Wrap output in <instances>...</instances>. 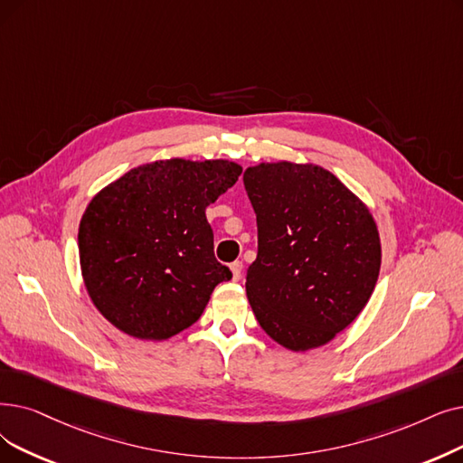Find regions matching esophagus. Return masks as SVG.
Here are the masks:
<instances>
[{
  "label": "esophagus",
  "mask_w": 463,
  "mask_h": 463,
  "mask_svg": "<svg viewBox=\"0 0 463 463\" xmlns=\"http://www.w3.org/2000/svg\"><path fill=\"white\" fill-rule=\"evenodd\" d=\"M229 269H231V272H232V279L238 281L240 276H242V263H240V260H234V263H231Z\"/></svg>",
  "instance_id": "obj_1"
}]
</instances>
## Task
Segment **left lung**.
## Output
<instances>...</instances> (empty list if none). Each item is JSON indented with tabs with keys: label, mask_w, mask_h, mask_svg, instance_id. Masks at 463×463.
Here are the masks:
<instances>
[{
	"label": "left lung",
	"mask_w": 463,
	"mask_h": 463,
	"mask_svg": "<svg viewBox=\"0 0 463 463\" xmlns=\"http://www.w3.org/2000/svg\"><path fill=\"white\" fill-rule=\"evenodd\" d=\"M244 187L257 215V259L246 293L255 319L279 346H326L374 291L382 248L367 204L314 163H259Z\"/></svg>",
	"instance_id": "left-lung-1"
}]
</instances>
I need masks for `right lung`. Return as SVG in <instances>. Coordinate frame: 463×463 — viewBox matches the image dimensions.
Instances as JSON below:
<instances>
[{"instance_id":"obj_1","label":"right lung","mask_w":463,"mask_h":463,"mask_svg":"<svg viewBox=\"0 0 463 463\" xmlns=\"http://www.w3.org/2000/svg\"><path fill=\"white\" fill-rule=\"evenodd\" d=\"M227 158H165L136 166L98 191L79 223L87 293L111 326L166 340L203 316L231 270L213 255L206 208L238 182Z\"/></svg>"}]
</instances>
